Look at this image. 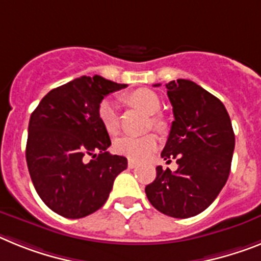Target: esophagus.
Here are the masks:
<instances>
[{
    "label": "esophagus",
    "mask_w": 261,
    "mask_h": 261,
    "mask_svg": "<svg viewBox=\"0 0 261 261\" xmlns=\"http://www.w3.org/2000/svg\"><path fill=\"white\" fill-rule=\"evenodd\" d=\"M137 165H139V162L133 161V160H129V161H128V168H130V169L136 168V166H137Z\"/></svg>",
    "instance_id": "1"
}]
</instances>
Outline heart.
<instances>
[{
    "mask_svg": "<svg viewBox=\"0 0 261 261\" xmlns=\"http://www.w3.org/2000/svg\"><path fill=\"white\" fill-rule=\"evenodd\" d=\"M125 100L135 108L140 109L149 116H153L160 112L161 109V100L153 91L146 88H140L133 92L128 93ZM97 116L100 122L103 124L104 129L109 135H116L120 129V117L117 112V106L113 100L106 99L99 104ZM152 126L162 132L165 129V122L161 119L153 116L150 119ZM158 137L155 135H146L142 137H121L115 142V150L119 154L125 155L133 161H142L155 152L158 148Z\"/></svg>",
    "mask_w": 261,
    "mask_h": 261,
    "instance_id": "heart-1",
    "label": "heart"
}]
</instances>
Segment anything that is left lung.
Masks as SVG:
<instances>
[{
    "label": "left lung",
    "instance_id": "left-lung-1",
    "mask_svg": "<svg viewBox=\"0 0 261 261\" xmlns=\"http://www.w3.org/2000/svg\"><path fill=\"white\" fill-rule=\"evenodd\" d=\"M165 86L174 121L161 157L168 162L175 160L178 169L171 173L157 166V177L145 193L160 213L184 219L206 210L226 185L235 135L218 97L191 80H173Z\"/></svg>",
    "mask_w": 261,
    "mask_h": 261
}]
</instances>
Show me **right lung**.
<instances>
[{
	"label": "right lung",
	"instance_id": "right-lung-1",
	"mask_svg": "<svg viewBox=\"0 0 261 261\" xmlns=\"http://www.w3.org/2000/svg\"><path fill=\"white\" fill-rule=\"evenodd\" d=\"M125 87L99 75L80 76L51 90L31 113L29 173L44 204L62 217L99 210L128 166L125 157L107 152L111 139L97 116L104 96Z\"/></svg>",
	"mask_w": 261,
	"mask_h": 261
}]
</instances>
